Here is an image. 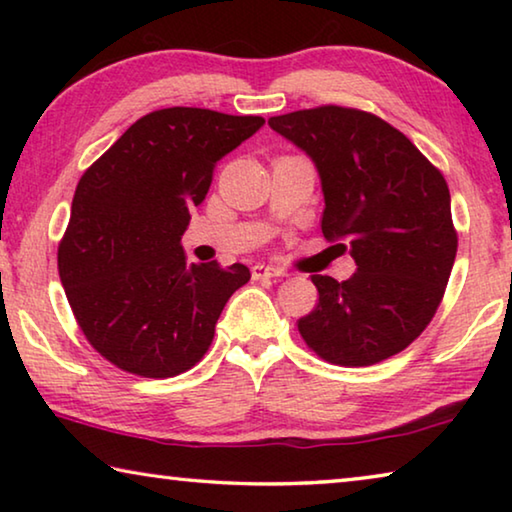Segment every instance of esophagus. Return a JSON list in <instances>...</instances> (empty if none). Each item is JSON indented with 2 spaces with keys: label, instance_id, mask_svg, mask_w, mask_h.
<instances>
[{
  "label": "esophagus",
  "instance_id": "1",
  "mask_svg": "<svg viewBox=\"0 0 512 512\" xmlns=\"http://www.w3.org/2000/svg\"><path fill=\"white\" fill-rule=\"evenodd\" d=\"M287 273L280 271V268L275 266H266V264H255L253 266V280H271V277H275V280H280V277H284Z\"/></svg>",
  "mask_w": 512,
  "mask_h": 512
}]
</instances>
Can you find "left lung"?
I'll return each mask as SVG.
<instances>
[{
	"label": "left lung",
	"mask_w": 512,
	"mask_h": 512,
	"mask_svg": "<svg viewBox=\"0 0 512 512\" xmlns=\"http://www.w3.org/2000/svg\"><path fill=\"white\" fill-rule=\"evenodd\" d=\"M268 126L316 164L323 235L350 250V280L314 275L318 305L300 336L336 366H372L424 332L445 296L458 237L443 173L370 112L320 106Z\"/></svg>",
	"instance_id": "left-lung-1"
}]
</instances>
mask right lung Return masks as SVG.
<instances>
[{
  "label": "right lung",
  "mask_w": 512,
  "mask_h": 512,
  "mask_svg": "<svg viewBox=\"0 0 512 512\" xmlns=\"http://www.w3.org/2000/svg\"><path fill=\"white\" fill-rule=\"evenodd\" d=\"M264 126L205 108L137 119L83 173L58 273L85 339L117 368L176 377L203 359L244 264H187L180 246L216 162Z\"/></svg>",
  "instance_id": "1"
}]
</instances>
